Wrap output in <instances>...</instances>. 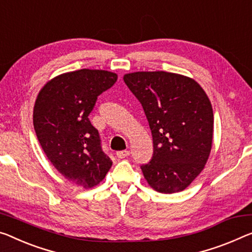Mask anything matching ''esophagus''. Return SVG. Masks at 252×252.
<instances>
[{
    "label": "esophagus",
    "instance_id": "34e87169",
    "mask_svg": "<svg viewBox=\"0 0 252 252\" xmlns=\"http://www.w3.org/2000/svg\"><path fill=\"white\" fill-rule=\"evenodd\" d=\"M116 156H117L119 158H126V157L129 156V151H127V150L119 151V152L116 153Z\"/></svg>",
    "mask_w": 252,
    "mask_h": 252
}]
</instances>
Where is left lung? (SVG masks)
<instances>
[{"instance_id":"1","label":"left lung","mask_w":252,"mask_h":252,"mask_svg":"<svg viewBox=\"0 0 252 252\" xmlns=\"http://www.w3.org/2000/svg\"><path fill=\"white\" fill-rule=\"evenodd\" d=\"M142 103L153 136L154 153L142 172L162 193L185 190L203 171L213 145L214 116L204 89L177 73L134 72L124 75Z\"/></svg>"}]
</instances>
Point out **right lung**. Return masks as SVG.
I'll list each match as a JSON object with an SVG mask.
<instances>
[{
	"label": "right lung",
	"instance_id": "add662e5",
	"mask_svg": "<svg viewBox=\"0 0 252 252\" xmlns=\"http://www.w3.org/2000/svg\"><path fill=\"white\" fill-rule=\"evenodd\" d=\"M116 81V73L103 69L63 73L49 80L34 101L33 127L46 157L65 179L86 189L101 183L113 164L88 116Z\"/></svg>",
	"mask_w": 252,
	"mask_h": 252
}]
</instances>
